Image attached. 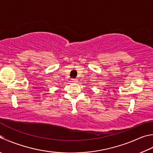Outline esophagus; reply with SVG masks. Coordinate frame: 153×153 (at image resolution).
Wrapping results in <instances>:
<instances>
[{
	"mask_svg": "<svg viewBox=\"0 0 153 153\" xmlns=\"http://www.w3.org/2000/svg\"><path fill=\"white\" fill-rule=\"evenodd\" d=\"M77 79H71V82L72 83H77Z\"/></svg>",
	"mask_w": 153,
	"mask_h": 153,
	"instance_id": "1",
	"label": "esophagus"
}]
</instances>
